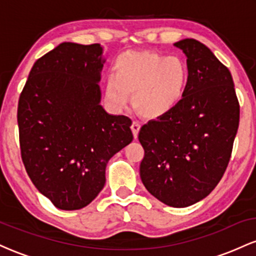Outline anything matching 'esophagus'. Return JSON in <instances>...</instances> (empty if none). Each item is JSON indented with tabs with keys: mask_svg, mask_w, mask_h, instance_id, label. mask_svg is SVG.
I'll list each match as a JSON object with an SVG mask.
<instances>
[{
	"mask_svg": "<svg viewBox=\"0 0 256 256\" xmlns=\"http://www.w3.org/2000/svg\"><path fill=\"white\" fill-rule=\"evenodd\" d=\"M131 130H132V134H134V137L137 138L138 136V132L140 130V124L138 122H134L131 125Z\"/></svg>",
	"mask_w": 256,
	"mask_h": 256,
	"instance_id": "34e87169",
	"label": "esophagus"
}]
</instances>
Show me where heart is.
I'll return each mask as SVG.
<instances>
[{"label":"heart","mask_w":256,"mask_h":256,"mask_svg":"<svg viewBox=\"0 0 256 256\" xmlns=\"http://www.w3.org/2000/svg\"><path fill=\"white\" fill-rule=\"evenodd\" d=\"M190 82L186 61L152 52L128 50L113 64V74L106 79L104 100L120 110L130 104V94L138 113L160 118L184 98Z\"/></svg>","instance_id":"1"}]
</instances>
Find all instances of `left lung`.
I'll list each match as a JSON object with an SVG mask.
<instances>
[{"label":"left lung","mask_w":256,"mask_h":256,"mask_svg":"<svg viewBox=\"0 0 256 256\" xmlns=\"http://www.w3.org/2000/svg\"><path fill=\"white\" fill-rule=\"evenodd\" d=\"M174 46L188 58L189 86L174 110L140 128V174L158 201L183 208L210 195L224 176L240 104L230 71L204 44L186 38Z\"/></svg>","instance_id":"obj_1"}]
</instances>
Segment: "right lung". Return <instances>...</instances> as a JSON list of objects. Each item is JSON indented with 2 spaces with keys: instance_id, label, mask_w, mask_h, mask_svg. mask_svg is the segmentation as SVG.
I'll use <instances>...</instances> for the list:
<instances>
[{
  "instance_id": "1",
  "label": "right lung",
  "mask_w": 256,
  "mask_h": 256,
  "mask_svg": "<svg viewBox=\"0 0 256 256\" xmlns=\"http://www.w3.org/2000/svg\"><path fill=\"white\" fill-rule=\"evenodd\" d=\"M100 44L64 42L38 58L20 94L18 125L28 177L56 208L76 210L106 183L110 158L130 144L131 119L104 110Z\"/></svg>"
}]
</instances>
